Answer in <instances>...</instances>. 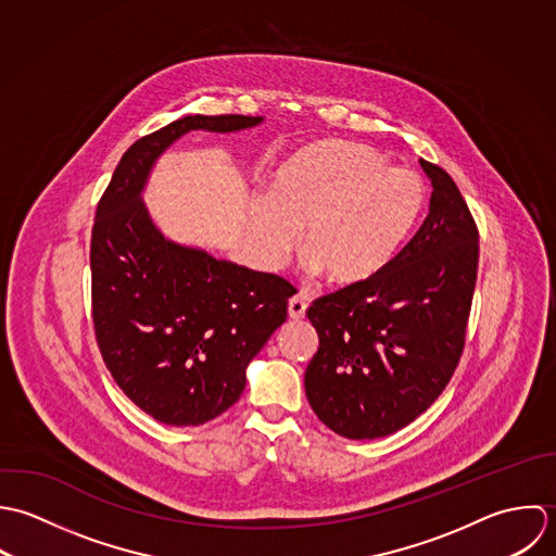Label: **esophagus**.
Listing matches in <instances>:
<instances>
[{
    "mask_svg": "<svg viewBox=\"0 0 556 556\" xmlns=\"http://www.w3.org/2000/svg\"><path fill=\"white\" fill-rule=\"evenodd\" d=\"M305 312H307V303H305V299L301 294H296V296H292L288 301V314H290L292 320L305 318Z\"/></svg>",
    "mask_w": 556,
    "mask_h": 556,
    "instance_id": "1",
    "label": "esophagus"
}]
</instances>
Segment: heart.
<instances>
[{
    "instance_id": "1",
    "label": "heart",
    "mask_w": 556,
    "mask_h": 556,
    "mask_svg": "<svg viewBox=\"0 0 556 556\" xmlns=\"http://www.w3.org/2000/svg\"><path fill=\"white\" fill-rule=\"evenodd\" d=\"M426 182L371 146L323 141L296 154L277 176L275 198L251 208V240L260 257L279 266L305 225L303 268L327 273L334 286L376 277L419 222Z\"/></svg>"
}]
</instances>
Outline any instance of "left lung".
<instances>
[{
	"mask_svg": "<svg viewBox=\"0 0 556 556\" xmlns=\"http://www.w3.org/2000/svg\"><path fill=\"white\" fill-rule=\"evenodd\" d=\"M430 213L371 279L307 309L320 345L305 369L318 419L352 441L389 437L426 413L464 352L477 283L479 229L457 185L421 159Z\"/></svg>",
	"mask_w": 556,
	"mask_h": 556,
	"instance_id": "obj_1",
	"label": "left lung"
}]
</instances>
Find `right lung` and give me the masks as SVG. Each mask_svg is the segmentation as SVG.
<instances>
[{
  "instance_id": "1",
  "label": "right lung",
  "mask_w": 556,
  "mask_h": 556,
  "mask_svg": "<svg viewBox=\"0 0 556 556\" xmlns=\"http://www.w3.org/2000/svg\"><path fill=\"white\" fill-rule=\"evenodd\" d=\"M253 115H185L119 159L92 225V323L124 395L165 426H202L233 406L244 367L288 318L292 283L165 240L139 191L154 159L198 128L238 130Z\"/></svg>"
}]
</instances>
